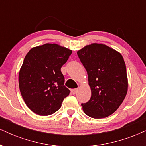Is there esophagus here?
<instances>
[{"mask_svg": "<svg viewBox=\"0 0 146 146\" xmlns=\"http://www.w3.org/2000/svg\"><path fill=\"white\" fill-rule=\"evenodd\" d=\"M78 88H75V89H72L71 90V93H73V95H75V93H76L77 92H78Z\"/></svg>", "mask_w": 146, "mask_h": 146, "instance_id": "34e87169", "label": "esophagus"}]
</instances>
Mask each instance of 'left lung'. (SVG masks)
<instances>
[{
  "mask_svg": "<svg viewBox=\"0 0 146 146\" xmlns=\"http://www.w3.org/2000/svg\"><path fill=\"white\" fill-rule=\"evenodd\" d=\"M88 75L89 101L82 104L92 118L110 116L118 109L128 91L126 67L121 53L105 44L93 43L77 52Z\"/></svg>",
  "mask_w": 146,
  "mask_h": 146,
  "instance_id": "1",
  "label": "left lung"
}]
</instances>
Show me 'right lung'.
<instances>
[{"label":"right lung","mask_w":146,"mask_h":146,"mask_svg":"<svg viewBox=\"0 0 146 146\" xmlns=\"http://www.w3.org/2000/svg\"><path fill=\"white\" fill-rule=\"evenodd\" d=\"M71 53L68 48L48 43L32 48L26 55L18 82L25 104L34 113L52 115L69 95L61 67Z\"/></svg>","instance_id":"right-lung-1"}]
</instances>
